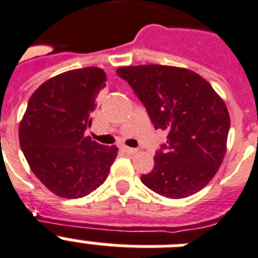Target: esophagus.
Segmentation results:
<instances>
[{
    "label": "esophagus",
    "instance_id": "34e87169",
    "mask_svg": "<svg viewBox=\"0 0 258 258\" xmlns=\"http://www.w3.org/2000/svg\"><path fill=\"white\" fill-rule=\"evenodd\" d=\"M122 149H123V151H124L125 153H128V155H134V153L138 152V149H135V148H130V147H127V146H123V147H122Z\"/></svg>",
    "mask_w": 258,
    "mask_h": 258
}]
</instances>
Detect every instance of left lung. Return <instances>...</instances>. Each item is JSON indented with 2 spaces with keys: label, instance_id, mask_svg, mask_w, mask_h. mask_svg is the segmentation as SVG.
I'll return each mask as SVG.
<instances>
[{
  "label": "left lung",
  "instance_id": "1",
  "mask_svg": "<svg viewBox=\"0 0 258 258\" xmlns=\"http://www.w3.org/2000/svg\"><path fill=\"white\" fill-rule=\"evenodd\" d=\"M146 106L166 144L156 152L155 166L142 182L162 197L186 198L214 178L227 151L229 114L206 80L178 67H120L116 69Z\"/></svg>",
  "mask_w": 258,
  "mask_h": 258
}]
</instances>
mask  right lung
Returning <instances> with one entry per match:
<instances>
[{
	"instance_id": "1",
	"label": "right lung",
	"mask_w": 258,
	"mask_h": 258,
	"mask_svg": "<svg viewBox=\"0 0 258 258\" xmlns=\"http://www.w3.org/2000/svg\"><path fill=\"white\" fill-rule=\"evenodd\" d=\"M106 73L73 69L43 82L30 97L19 124V144L32 173L56 196L75 199L105 182L118 155L85 135Z\"/></svg>"
}]
</instances>
